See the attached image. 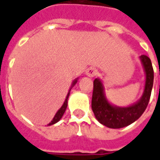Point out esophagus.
Here are the masks:
<instances>
[{
    "label": "esophagus",
    "instance_id": "esophagus-1",
    "mask_svg": "<svg viewBox=\"0 0 160 160\" xmlns=\"http://www.w3.org/2000/svg\"><path fill=\"white\" fill-rule=\"evenodd\" d=\"M86 74L89 77H94L98 74V70L95 68H89L86 72Z\"/></svg>",
    "mask_w": 160,
    "mask_h": 160
}]
</instances>
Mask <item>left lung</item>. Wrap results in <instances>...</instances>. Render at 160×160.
<instances>
[{"label": "left lung", "instance_id": "obj_1", "mask_svg": "<svg viewBox=\"0 0 160 160\" xmlns=\"http://www.w3.org/2000/svg\"><path fill=\"white\" fill-rule=\"evenodd\" d=\"M140 59L146 73L144 92L141 98L130 106L119 107L110 104L105 97L101 80H94L92 109L95 118L101 124L111 128L126 127L137 120L148 107L153 85V68L148 56L142 55Z\"/></svg>", "mask_w": 160, "mask_h": 160}]
</instances>
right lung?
Listing matches in <instances>:
<instances>
[{
    "label": "right lung",
    "mask_w": 160,
    "mask_h": 160,
    "mask_svg": "<svg viewBox=\"0 0 160 160\" xmlns=\"http://www.w3.org/2000/svg\"><path fill=\"white\" fill-rule=\"evenodd\" d=\"M77 83V79L76 80H73V84H72V87H71V88L75 85V84ZM71 88H70V90H71ZM70 90L69 92H68V95H67L66 97V99H65V101H64V103H63L62 106L60 108L59 110H58V111L56 112V114L55 115V117H54V118H53V120L50 122L49 123V125H53V124L56 123L57 122H59L60 120H61V118H62L63 114H64V112H65V111H66L67 109V106H68V97H69V93H70Z\"/></svg>",
    "instance_id": "obj_1"
}]
</instances>
